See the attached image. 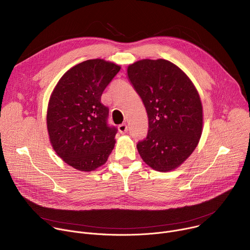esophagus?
<instances>
[{
  "label": "esophagus",
  "instance_id": "esophagus-1",
  "mask_svg": "<svg viewBox=\"0 0 250 250\" xmlns=\"http://www.w3.org/2000/svg\"><path fill=\"white\" fill-rule=\"evenodd\" d=\"M127 125L126 124H122V125H119V130H120V132L121 133H125V132H127Z\"/></svg>",
  "mask_w": 250,
  "mask_h": 250
}]
</instances>
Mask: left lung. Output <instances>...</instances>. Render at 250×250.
I'll return each mask as SVG.
<instances>
[{"label":"left lung","instance_id":"left-lung-1","mask_svg":"<svg viewBox=\"0 0 250 250\" xmlns=\"http://www.w3.org/2000/svg\"><path fill=\"white\" fill-rule=\"evenodd\" d=\"M127 76L148 117V131L137 142L139 155L152 169L181 165L197 147L203 128L200 96L183 71L165 59H144L127 67Z\"/></svg>","mask_w":250,"mask_h":250}]
</instances>
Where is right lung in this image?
I'll return each instance as SVG.
<instances>
[{"mask_svg":"<svg viewBox=\"0 0 250 250\" xmlns=\"http://www.w3.org/2000/svg\"><path fill=\"white\" fill-rule=\"evenodd\" d=\"M121 67L103 59L77 64L55 86L47 109L53 149L68 165L93 171L108 160L118 132L108 124L109 108L101 97Z\"/></svg>","mask_w":250,"mask_h":250,"instance_id":"right-lung-1","label":"right lung"}]
</instances>
